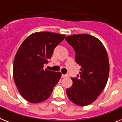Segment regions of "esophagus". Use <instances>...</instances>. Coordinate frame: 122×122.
<instances>
[{
  "label": "esophagus",
  "mask_w": 122,
  "mask_h": 122,
  "mask_svg": "<svg viewBox=\"0 0 122 122\" xmlns=\"http://www.w3.org/2000/svg\"><path fill=\"white\" fill-rule=\"evenodd\" d=\"M62 76V77H63V78H64V77H66L68 76V75H67V74H62V76Z\"/></svg>",
  "instance_id": "obj_1"
}]
</instances>
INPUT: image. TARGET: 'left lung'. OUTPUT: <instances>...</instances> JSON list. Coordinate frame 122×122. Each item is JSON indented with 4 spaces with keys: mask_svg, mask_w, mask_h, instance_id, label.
<instances>
[{
    "mask_svg": "<svg viewBox=\"0 0 122 122\" xmlns=\"http://www.w3.org/2000/svg\"><path fill=\"white\" fill-rule=\"evenodd\" d=\"M65 39L73 48L76 62L81 67L79 75L72 77V86L66 89V94L74 104L89 105L97 99L108 80L107 51L99 39L90 35H73Z\"/></svg>",
    "mask_w": 122,
    "mask_h": 122,
    "instance_id": "8db88e82",
    "label": "left lung"
}]
</instances>
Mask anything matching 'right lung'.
I'll return each mask as SVG.
<instances>
[{
	"label": "right lung",
	"instance_id": "1",
	"mask_svg": "<svg viewBox=\"0 0 122 122\" xmlns=\"http://www.w3.org/2000/svg\"><path fill=\"white\" fill-rule=\"evenodd\" d=\"M66 36L55 33L36 32L30 35L17 51L13 65L16 86L21 96L31 103L50 97L61 77L60 72L44 70V64Z\"/></svg>",
	"mask_w": 122,
	"mask_h": 122
}]
</instances>
